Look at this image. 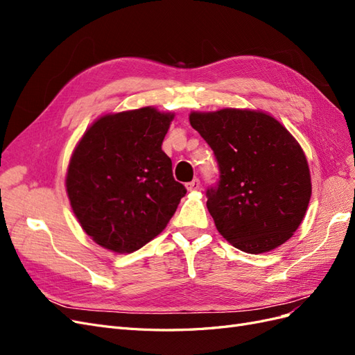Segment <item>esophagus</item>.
Instances as JSON below:
<instances>
[{
  "label": "esophagus",
  "instance_id": "34e87169",
  "mask_svg": "<svg viewBox=\"0 0 355 355\" xmlns=\"http://www.w3.org/2000/svg\"><path fill=\"white\" fill-rule=\"evenodd\" d=\"M185 187H187L188 191H197V189L200 188V180H198V179L191 180V182H188V184H187Z\"/></svg>",
  "mask_w": 355,
  "mask_h": 355
}]
</instances>
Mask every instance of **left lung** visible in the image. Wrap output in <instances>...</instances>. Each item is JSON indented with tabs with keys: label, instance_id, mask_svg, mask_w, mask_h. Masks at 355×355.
<instances>
[{
	"label": "left lung",
	"instance_id": "8db88e82",
	"mask_svg": "<svg viewBox=\"0 0 355 355\" xmlns=\"http://www.w3.org/2000/svg\"><path fill=\"white\" fill-rule=\"evenodd\" d=\"M189 123L218 158L220 180L207 209L222 237L245 253H265L293 237L311 198L304 149L259 110L192 111Z\"/></svg>",
	"mask_w": 355,
	"mask_h": 355
}]
</instances>
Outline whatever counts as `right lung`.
I'll return each mask as SVG.
<instances>
[{
	"mask_svg": "<svg viewBox=\"0 0 355 355\" xmlns=\"http://www.w3.org/2000/svg\"><path fill=\"white\" fill-rule=\"evenodd\" d=\"M173 118L154 106L105 114L75 146L67 194L84 232L103 249L139 250L163 232L187 194L161 149Z\"/></svg>",
	"mask_w": 355,
	"mask_h": 355,
	"instance_id": "1",
	"label": "right lung"
}]
</instances>
